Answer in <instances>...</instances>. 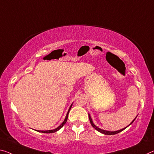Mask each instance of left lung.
I'll return each instance as SVG.
<instances>
[{"label":"left lung","instance_id":"8db88e82","mask_svg":"<svg viewBox=\"0 0 154 154\" xmlns=\"http://www.w3.org/2000/svg\"><path fill=\"white\" fill-rule=\"evenodd\" d=\"M88 116H89V120H90V123H91L92 126L93 127V128H94L96 130H97L98 131H99V132H101V133H102V134H106V135H114V134H118V133H119V132H121V131H122L123 130H125V129L127 128V127H126L125 128H123V129H122V130H118V131H106V130H101V129L97 128V127L96 125H95L93 123V122H92V119H91V117H90V114H88ZM135 119H136V118H135ZM135 119H134V121H133L132 122H131V123L130 124V125H131V124L133 123V122L134 121V120H135Z\"/></svg>","mask_w":154,"mask_h":154}]
</instances>
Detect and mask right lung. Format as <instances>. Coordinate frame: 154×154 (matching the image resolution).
Segmentation results:
<instances>
[{"label":"right lung","instance_id":"right-lung-1","mask_svg":"<svg viewBox=\"0 0 154 154\" xmlns=\"http://www.w3.org/2000/svg\"><path fill=\"white\" fill-rule=\"evenodd\" d=\"M71 107H72V105L71 106H70V107L69 108V109H68V112H67V114H66V118H65V119H64V122H63V123L61 124V125L58 127V128H57L56 129H55V130H47V131H40V132H42V133H54V132H55V131H58L59 130H60L61 128H62L63 126L64 125V124L66 123V121H67V119H68V113H69V112H70V109H71Z\"/></svg>","mask_w":154,"mask_h":154}]
</instances>
